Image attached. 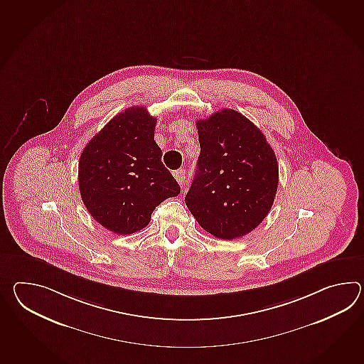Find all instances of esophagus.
Instances as JSON below:
<instances>
[{
    "instance_id": "esophagus-1",
    "label": "esophagus",
    "mask_w": 364,
    "mask_h": 364,
    "mask_svg": "<svg viewBox=\"0 0 364 364\" xmlns=\"http://www.w3.org/2000/svg\"><path fill=\"white\" fill-rule=\"evenodd\" d=\"M173 176L176 178V181H178L180 186H183L184 184V181H186V170L184 168H180V170H176L173 172Z\"/></svg>"
}]
</instances>
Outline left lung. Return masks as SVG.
Returning a JSON list of instances; mask_svg holds the SVG:
<instances>
[{
	"mask_svg": "<svg viewBox=\"0 0 364 364\" xmlns=\"http://www.w3.org/2000/svg\"><path fill=\"white\" fill-rule=\"evenodd\" d=\"M201 153L186 203L209 234H250L274 202L278 163L262 132L242 113L220 109L196 122Z\"/></svg>",
	"mask_w": 364,
	"mask_h": 364,
	"instance_id": "left-lung-1",
	"label": "left lung"
}]
</instances>
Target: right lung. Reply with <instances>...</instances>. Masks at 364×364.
Wrapping results in <instances>:
<instances>
[{"label":"right lung","instance_id":"right-lung-1","mask_svg":"<svg viewBox=\"0 0 364 364\" xmlns=\"http://www.w3.org/2000/svg\"><path fill=\"white\" fill-rule=\"evenodd\" d=\"M156 119L130 107L114 116L83 149L78 164L82 201L91 217L114 234L145 228L155 208L180 193L154 141Z\"/></svg>","mask_w":364,"mask_h":364}]
</instances>
